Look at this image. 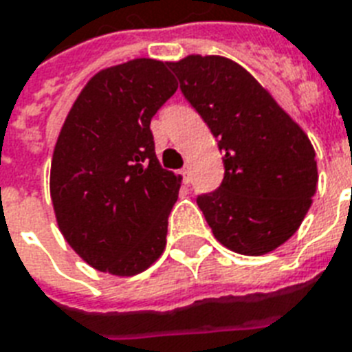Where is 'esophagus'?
I'll list each match as a JSON object with an SVG mask.
<instances>
[{
	"mask_svg": "<svg viewBox=\"0 0 352 352\" xmlns=\"http://www.w3.org/2000/svg\"><path fill=\"white\" fill-rule=\"evenodd\" d=\"M179 174H182V176H184V182H185V184H189V182H190L189 167H184V168H182V173H179Z\"/></svg>",
	"mask_w": 352,
	"mask_h": 352,
	"instance_id": "34e87169",
	"label": "esophagus"
}]
</instances>
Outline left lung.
Here are the masks:
<instances>
[{
    "label": "left lung",
    "mask_w": 352,
    "mask_h": 352,
    "mask_svg": "<svg viewBox=\"0 0 352 352\" xmlns=\"http://www.w3.org/2000/svg\"><path fill=\"white\" fill-rule=\"evenodd\" d=\"M168 67L219 141L224 179L196 204L217 241L263 255L298 231L318 185L307 133L236 62L190 54Z\"/></svg>",
    "instance_id": "1"
}]
</instances>
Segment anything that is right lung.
<instances>
[{"mask_svg": "<svg viewBox=\"0 0 352 352\" xmlns=\"http://www.w3.org/2000/svg\"><path fill=\"white\" fill-rule=\"evenodd\" d=\"M176 89L165 62L113 65L86 84L60 130L51 163L56 222L100 272L135 275L165 250L182 178L157 162L151 121Z\"/></svg>", "mask_w": 352, "mask_h": 352, "instance_id": "right-lung-1", "label": "right lung"}]
</instances>
